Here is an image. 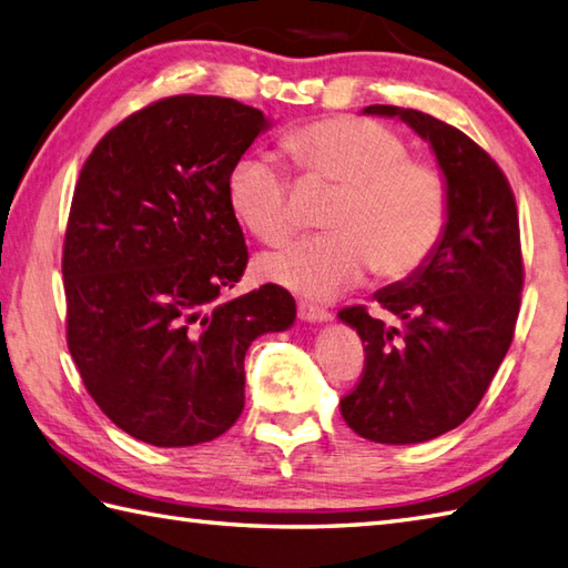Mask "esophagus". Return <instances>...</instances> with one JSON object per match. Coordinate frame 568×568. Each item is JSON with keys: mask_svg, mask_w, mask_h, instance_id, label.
Returning a JSON list of instances; mask_svg holds the SVG:
<instances>
[{"mask_svg": "<svg viewBox=\"0 0 568 568\" xmlns=\"http://www.w3.org/2000/svg\"><path fill=\"white\" fill-rule=\"evenodd\" d=\"M297 315L305 322H327L332 317V312L327 307H320L315 303H305V300H300Z\"/></svg>", "mask_w": 568, "mask_h": 568, "instance_id": "34e87169", "label": "esophagus"}]
</instances>
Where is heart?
<instances>
[{
	"label": "heart",
	"instance_id": "heart-1",
	"mask_svg": "<svg viewBox=\"0 0 568 568\" xmlns=\"http://www.w3.org/2000/svg\"><path fill=\"white\" fill-rule=\"evenodd\" d=\"M285 151L307 178L339 187L324 224L332 232L263 253L258 271L305 297H332L371 268L385 281L417 273L449 220V185L437 165L409 159L407 143L356 116L320 119L287 131ZM229 204L248 232L275 244L293 232L291 180L268 153H246L226 180Z\"/></svg>",
	"mask_w": 568,
	"mask_h": 568
}]
</instances>
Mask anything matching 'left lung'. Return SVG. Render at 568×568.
<instances>
[{
    "label": "left lung",
    "mask_w": 568,
    "mask_h": 568,
    "mask_svg": "<svg viewBox=\"0 0 568 568\" xmlns=\"http://www.w3.org/2000/svg\"><path fill=\"white\" fill-rule=\"evenodd\" d=\"M364 112L400 116L429 141L449 185V220L417 273L373 295L400 327L364 305L339 312L366 344L342 417L364 439L419 444L474 413L508 354L525 283L520 222L508 178L464 131L393 104Z\"/></svg>",
    "instance_id": "left-lung-1"
}]
</instances>
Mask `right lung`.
Listing matches in <instances>:
<instances>
[{
    "mask_svg": "<svg viewBox=\"0 0 568 568\" xmlns=\"http://www.w3.org/2000/svg\"><path fill=\"white\" fill-rule=\"evenodd\" d=\"M265 126L236 100L175 94L106 131L82 165L63 244L68 348L134 439L220 437L244 409L251 342L295 322L281 285L222 300L248 263L226 180Z\"/></svg>",
    "mask_w": 568,
    "mask_h": 568,
    "instance_id": "1",
    "label": "right lung"
}]
</instances>
